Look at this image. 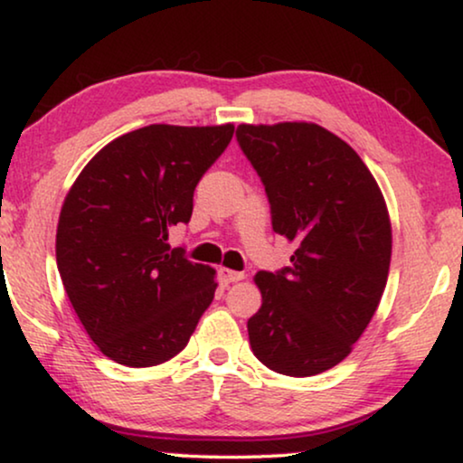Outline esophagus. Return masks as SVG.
Wrapping results in <instances>:
<instances>
[{
  "label": "esophagus",
  "instance_id": "esophagus-1",
  "mask_svg": "<svg viewBox=\"0 0 463 463\" xmlns=\"http://www.w3.org/2000/svg\"><path fill=\"white\" fill-rule=\"evenodd\" d=\"M219 280H221V284H225L227 287V284L244 280V274L242 271H233L230 268H219Z\"/></svg>",
  "mask_w": 463,
  "mask_h": 463
}]
</instances>
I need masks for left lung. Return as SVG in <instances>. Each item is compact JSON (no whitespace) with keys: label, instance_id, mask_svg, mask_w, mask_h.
<instances>
[{"label":"left lung","instance_id":"8db88e82","mask_svg":"<svg viewBox=\"0 0 463 463\" xmlns=\"http://www.w3.org/2000/svg\"><path fill=\"white\" fill-rule=\"evenodd\" d=\"M236 137L263 181L274 232L295 244L290 268L255 276L252 354L282 375H318L352 352L382 301L388 206L356 151L318 124H240Z\"/></svg>","mask_w":463,"mask_h":463}]
</instances>
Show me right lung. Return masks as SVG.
Masks as SVG:
<instances>
[{
	"mask_svg": "<svg viewBox=\"0 0 463 463\" xmlns=\"http://www.w3.org/2000/svg\"><path fill=\"white\" fill-rule=\"evenodd\" d=\"M233 124H151L107 143L62 202L56 265L86 333L118 364L156 366L187 345L211 306L213 268L170 249L194 189Z\"/></svg>",
	"mask_w": 463,
	"mask_h": 463,
	"instance_id": "right-lung-1",
	"label": "right lung"
}]
</instances>
